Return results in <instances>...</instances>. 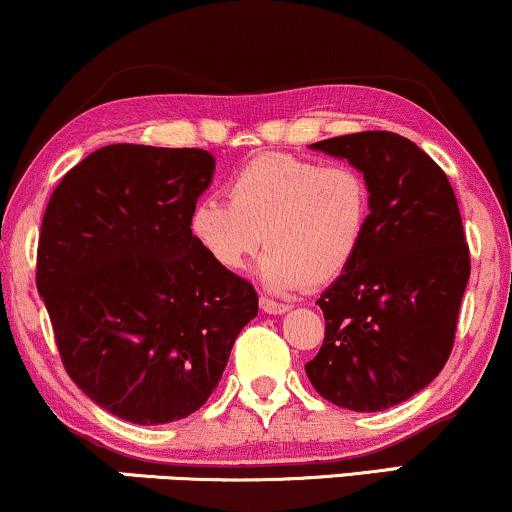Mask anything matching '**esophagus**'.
<instances>
[{
	"instance_id": "esophagus-1",
	"label": "esophagus",
	"mask_w": 512,
	"mask_h": 512,
	"mask_svg": "<svg viewBox=\"0 0 512 512\" xmlns=\"http://www.w3.org/2000/svg\"><path fill=\"white\" fill-rule=\"evenodd\" d=\"M261 309L266 311V314H285V311H290V306L273 302V299H268V297H261Z\"/></svg>"
}]
</instances>
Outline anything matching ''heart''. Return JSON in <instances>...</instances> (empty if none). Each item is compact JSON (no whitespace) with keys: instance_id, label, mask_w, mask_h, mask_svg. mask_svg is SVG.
<instances>
[{"instance_id":"1","label":"heart","mask_w":512,"mask_h":512,"mask_svg":"<svg viewBox=\"0 0 512 512\" xmlns=\"http://www.w3.org/2000/svg\"><path fill=\"white\" fill-rule=\"evenodd\" d=\"M227 196L198 201L191 232L225 270L244 268L266 246L258 273L275 292L340 278L369 230L371 186L352 165L263 153L237 167Z\"/></svg>"}]
</instances>
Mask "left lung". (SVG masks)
I'll list each match as a JSON object with an SVG mask.
<instances>
[{
    "label": "left lung",
    "mask_w": 512,
    "mask_h": 512,
    "mask_svg": "<svg viewBox=\"0 0 512 512\" xmlns=\"http://www.w3.org/2000/svg\"><path fill=\"white\" fill-rule=\"evenodd\" d=\"M314 150L350 160L371 186L352 266L318 299L326 338L306 376L321 398L378 412L429 386L453 352L470 246L446 172L410 138L362 131Z\"/></svg>",
    "instance_id": "8db88e82"
}]
</instances>
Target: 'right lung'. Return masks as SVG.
I'll return each instance as SVG.
<instances>
[{"mask_svg": "<svg viewBox=\"0 0 512 512\" xmlns=\"http://www.w3.org/2000/svg\"><path fill=\"white\" fill-rule=\"evenodd\" d=\"M213 170L201 148L114 143L71 167L42 215L35 285L66 374L131 424L206 405L258 314L254 285L191 232Z\"/></svg>", "mask_w": 512, "mask_h": 512, "instance_id": "obj_1", "label": "right lung"}]
</instances>
